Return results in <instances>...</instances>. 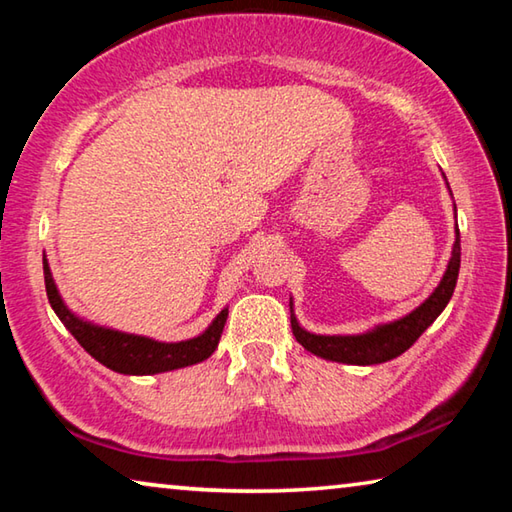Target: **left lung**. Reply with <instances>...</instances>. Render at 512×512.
Returning a JSON list of instances; mask_svg holds the SVG:
<instances>
[{
    "label": "left lung",
    "instance_id": "left-lung-1",
    "mask_svg": "<svg viewBox=\"0 0 512 512\" xmlns=\"http://www.w3.org/2000/svg\"><path fill=\"white\" fill-rule=\"evenodd\" d=\"M458 268H461V232L456 230L452 259H449L443 280H440L438 289L418 309H413L409 316L395 320V323L379 325L372 332L359 336H320L305 332L298 325L296 316L291 314L293 336H296L302 348L329 361L354 363V366H372V363L391 361L409 350L420 339L424 329L447 307L458 280Z\"/></svg>",
    "mask_w": 512,
    "mask_h": 512
}]
</instances>
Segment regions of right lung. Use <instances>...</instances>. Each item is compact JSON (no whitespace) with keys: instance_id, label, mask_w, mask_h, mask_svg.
Masks as SVG:
<instances>
[{"instance_id":"right-lung-1","label":"right lung","mask_w":512,"mask_h":512,"mask_svg":"<svg viewBox=\"0 0 512 512\" xmlns=\"http://www.w3.org/2000/svg\"><path fill=\"white\" fill-rule=\"evenodd\" d=\"M42 268H45V289L49 305L54 307L56 316L63 320V325L81 343L85 352L92 354L106 368L121 372V375H155V372L192 366V363L210 357L221 341L228 309H223L201 336L180 343H158L144 339V336L124 334L115 332V329L85 323V320L76 318L65 307V302L60 300L47 259H42Z\"/></svg>"}]
</instances>
